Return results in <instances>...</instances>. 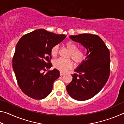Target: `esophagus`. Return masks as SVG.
I'll return each mask as SVG.
<instances>
[{
    "label": "esophagus",
    "mask_w": 124,
    "mask_h": 124,
    "mask_svg": "<svg viewBox=\"0 0 124 124\" xmlns=\"http://www.w3.org/2000/svg\"><path fill=\"white\" fill-rule=\"evenodd\" d=\"M60 75H64L65 74V73L64 72H62V71H60Z\"/></svg>",
    "instance_id": "34e87169"
}]
</instances>
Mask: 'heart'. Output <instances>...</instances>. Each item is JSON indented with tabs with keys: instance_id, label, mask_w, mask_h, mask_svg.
<instances>
[{
	"instance_id": "obj_1",
	"label": "heart",
	"mask_w": 124,
	"mask_h": 124,
	"mask_svg": "<svg viewBox=\"0 0 124 124\" xmlns=\"http://www.w3.org/2000/svg\"><path fill=\"white\" fill-rule=\"evenodd\" d=\"M65 46L69 52L68 57H70L75 63L78 64L85 59V54L82 50L78 49L77 45L74 42L69 41L65 43ZM59 52V46L58 45L54 46L51 49V54L53 57H56ZM73 63L70 59H64L60 58L54 60L53 61V66L56 69L62 72L66 71L67 69L72 66Z\"/></svg>"
}]
</instances>
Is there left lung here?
I'll return each mask as SVG.
<instances>
[{"mask_svg":"<svg viewBox=\"0 0 124 124\" xmlns=\"http://www.w3.org/2000/svg\"><path fill=\"white\" fill-rule=\"evenodd\" d=\"M70 38L80 43L86 49V57L72 74L73 79L66 89L71 97L86 101L102 90L109 77L110 53L104 41L97 35L80 34Z\"/></svg>","mask_w":124,"mask_h":124,"instance_id":"1","label":"left lung"}]
</instances>
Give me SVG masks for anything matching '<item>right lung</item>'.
I'll list each match as a JSON object with an SVG mask.
<instances>
[{
	"label": "right lung",
	"instance_id": "obj_1",
	"mask_svg": "<svg viewBox=\"0 0 124 124\" xmlns=\"http://www.w3.org/2000/svg\"><path fill=\"white\" fill-rule=\"evenodd\" d=\"M66 38L44 29H38L21 38L12 59V68L18 86L33 99L42 100L51 93L53 83L60 77L59 70L52 67L51 49Z\"/></svg>",
	"mask_w": 124,
	"mask_h": 124
}]
</instances>
